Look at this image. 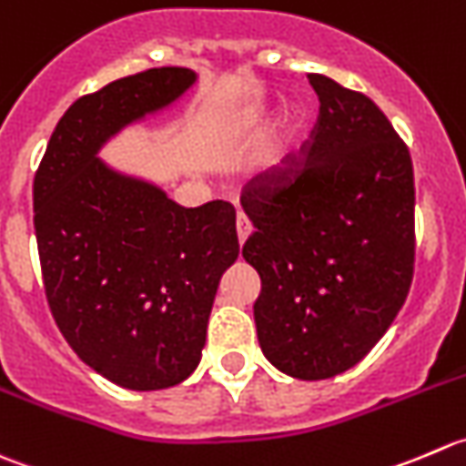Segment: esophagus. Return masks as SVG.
<instances>
[{
    "instance_id": "34e87169",
    "label": "esophagus",
    "mask_w": 466,
    "mask_h": 466,
    "mask_svg": "<svg viewBox=\"0 0 466 466\" xmlns=\"http://www.w3.org/2000/svg\"><path fill=\"white\" fill-rule=\"evenodd\" d=\"M235 228H238V239H239V244L247 242V238H248V235H251V231H253L251 222H248V218H247V215H244V213H238V219H235Z\"/></svg>"
}]
</instances>
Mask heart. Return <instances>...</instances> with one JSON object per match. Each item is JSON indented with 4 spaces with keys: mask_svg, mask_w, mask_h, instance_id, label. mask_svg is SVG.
Listing matches in <instances>:
<instances>
[{
    "mask_svg": "<svg viewBox=\"0 0 466 466\" xmlns=\"http://www.w3.org/2000/svg\"><path fill=\"white\" fill-rule=\"evenodd\" d=\"M267 119H269V113H267V110H256V113H253V115H248L247 124L256 127V124H265ZM271 163H279V158H271Z\"/></svg>",
    "mask_w": 466,
    "mask_h": 466,
    "instance_id": "obj_1",
    "label": "heart"
}]
</instances>
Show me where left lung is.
<instances>
[{"mask_svg": "<svg viewBox=\"0 0 466 466\" xmlns=\"http://www.w3.org/2000/svg\"><path fill=\"white\" fill-rule=\"evenodd\" d=\"M310 140L242 192L256 231L242 256L267 360L301 380L351 370L399 315L414 271L412 158L367 95L308 75Z\"/></svg>", "mask_w": 466, "mask_h": 466, "instance_id": "1", "label": "left lung"}]
</instances>
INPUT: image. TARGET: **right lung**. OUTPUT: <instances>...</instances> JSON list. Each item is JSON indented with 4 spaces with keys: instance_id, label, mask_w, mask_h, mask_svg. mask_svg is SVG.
I'll use <instances>...</instances> for the list:
<instances>
[{
    "instance_id": "right-lung-1",
    "label": "right lung",
    "mask_w": 466,
    "mask_h": 466,
    "mask_svg": "<svg viewBox=\"0 0 466 466\" xmlns=\"http://www.w3.org/2000/svg\"><path fill=\"white\" fill-rule=\"evenodd\" d=\"M195 81L187 67H154L78 96L34 178L49 310L76 356L127 390L172 388L195 371L239 244L228 201L183 208L160 187L110 169L96 151Z\"/></svg>"
}]
</instances>
